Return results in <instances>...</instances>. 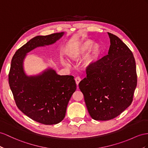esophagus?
<instances>
[{"instance_id":"1","label":"esophagus","mask_w":148,"mask_h":148,"mask_svg":"<svg viewBox=\"0 0 148 148\" xmlns=\"http://www.w3.org/2000/svg\"><path fill=\"white\" fill-rule=\"evenodd\" d=\"M81 78L79 77H76L75 78V83H76V84H77V86H78V84H79V83L80 82V81H81Z\"/></svg>"}]
</instances>
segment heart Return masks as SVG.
I'll use <instances>...</instances> for the list:
<instances>
[{
    "label": "heart",
    "instance_id": "1",
    "mask_svg": "<svg viewBox=\"0 0 148 148\" xmlns=\"http://www.w3.org/2000/svg\"><path fill=\"white\" fill-rule=\"evenodd\" d=\"M92 45L93 42L91 40H82L72 46L68 51V55L72 59H77L90 49L85 58L84 65L85 67L92 66L99 59L103 51L100 44H94L93 46Z\"/></svg>",
    "mask_w": 148,
    "mask_h": 148
}]
</instances>
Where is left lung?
<instances>
[{
	"label": "left lung",
	"mask_w": 148,
	"mask_h": 148,
	"mask_svg": "<svg viewBox=\"0 0 148 148\" xmlns=\"http://www.w3.org/2000/svg\"><path fill=\"white\" fill-rule=\"evenodd\" d=\"M108 54L86 69L79 87L90 116L94 120L115 118L133 100L137 86L133 54L118 37L108 32Z\"/></svg>",
	"instance_id": "obj_1"
}]
</instances>
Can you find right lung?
I'll use <instances>...</instances> for the list:
<instances>
[{"label": "right lung", "mask_w": 148, "mask_h": 148, "mask_svg": "<svg viewBox=\"0 0 148 148\" xmlns=\"http://www.w3.org/2000/svg\"><path fill=\"white\" fill-rule=\"evenodd\" d=\"M63 35L64 32H59L34 37L18 49L11 61L9 83L17 108L32 120L45 125L64 119L76 84L73 75H60L51 69L36 76H27L23 61L29 52L54 44Z\"/></svg>", "instance_id": "1"}]
</instances>
